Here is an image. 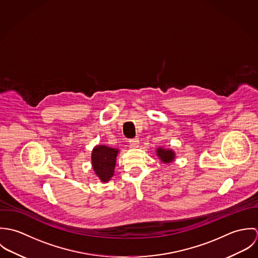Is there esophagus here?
<instances>
[{"label": "esophagus", "instance_id": "obj_1", "mask_svg": "<svg viewBox=\"0 0 258 258\" xmlns=\"http://www.w3.org/2000/svg\"><path fill=\"white\" fill-rule=\"evenodd\" d=\"M129 147L132 148V149L139 147V139L138 138H134V139L129 140Z\"/></svg>", "mask_w": 258, "mask_h": 258}]
</instances>
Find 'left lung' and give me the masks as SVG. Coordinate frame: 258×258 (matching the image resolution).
<instances>
[{"mask_svg": "<svg viewBox=\"0 0 258 258\" xmlns=\"http://www.w3.org/2000/svg\"><path fill=\"white\" fill-rule=\"evenodd\" d=\"M157 156L163 163H172L175 160V152L171 149L160 147L157 149Z\"/></svg>", "mask_w": 258, "mask_h": 258, "instance_id": "8db88e82", "label": "left lung"}]
</instances>
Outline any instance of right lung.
Returning <instances> with one entry per match:
<instances>
[{
	"instance_id": "obj_1",
	"label": "right lung",
	"mask_w": 258,
	"mask_h": 258,
	"mask_svg": "<svg viewBox=\"0 0 258 258\" xmlns=\"http://www.w3.org/2000/svg\"><path fill=\"white\" fill-rule=\"evenodd\" d=\"M118 153V149L105 145H98L93 148L91 154L92 168L101 182L106 183L113 177Z\"/></svg>"
}]
</instances>
